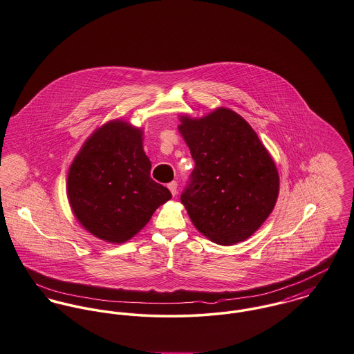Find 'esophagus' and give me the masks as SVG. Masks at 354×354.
<instances>
[{
  "label": "esophagus",
  "instance_id": "esophagus-1",
  "mask_svg": "<svg viewBox=\"0 0 354 354\" xmlns=\"http://www.w3.org/2000/svg\"><path fill=\"white\" fill-rule=\"evenodd\" d=\"M167 188H169V191L171 192L173 196L177 194V183L176 181H171L170 184H167Z\"/></svg>",
  "mask_w": 354,
  "mask_h": 354
}]
</instances>
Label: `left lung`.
Returning <instances> with one entry per match:
<instances>
[{
    "mask_svg": "<svg viewBox=\"0 0 354 354\" xmlns=\"http://www.w3.org/2000/svg\"><path fill=\"white\" fill-rule=\"evenodd\" d=\"M194 169L181 194L193 225L218 245L252 236L273 211L279 171L256 131L238 113L218 108L204 118L180 116Z\"/></svg>",
    "mask_w": 354,
    "mask_h": 354,
    "instance_id": "obj_1",
    "label": "left lung"
}]
</instances>
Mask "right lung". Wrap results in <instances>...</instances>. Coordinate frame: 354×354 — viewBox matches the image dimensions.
Returning <instances> with one entry per match:
<instances>
[{
    "instance_id": "add662e5",
    "label": "right lung",
    "mask_w": 354,
    "mask_h": 354,
    "mask_svg": "<svg viewBox=\"0 0 354 354\" xmlns=\"http://www.w3.org/2000/svg\"><path fill=\"white\" fill-rule=\"evenodd\" d=\"M143 131L124 120L97 129L67 174V197L85 230L109 243L136 235L171 193L150 177Z\"/></svg>"
}]
</instances>
